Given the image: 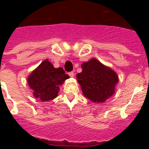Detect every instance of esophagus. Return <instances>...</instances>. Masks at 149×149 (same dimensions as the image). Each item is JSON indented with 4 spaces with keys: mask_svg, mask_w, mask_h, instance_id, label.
<instances>
[{
    "mask_svg": "<svg viewBox=\"0 0 149 149\" xmlns=\"http://www.w3.org/2000/svg\"><path fill=\"white\" fill-rule=\"evenodd\" d=\"M68 75L70 76L71 77H73L74 76V73L73 72H69V73H68Z\"/></svg>",
    "mask_w": 149,
    "mask_h": 149,
    "instance_id": "34e87169",
    "label": "esophagus"
}]
</instances>
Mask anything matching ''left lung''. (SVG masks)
I'll list each match as a JSON object with an SVG mask.
<instances>
[{"instance_id":"1","label":"left lung","mask_w":149,"mask_h":149,"mask_svg":"<svg viewBox=\"0 0 149 149\" xmlns=\"http://www.w3.org/2000/svg\"><path fill=\"white\" fill-rule=\"evenodd\" d=\"M81 67L82 72L76 77L85 97L101 103L114 94L119 77L113 69L95 58L84 63Z\"/></svg>"}]
</instances>
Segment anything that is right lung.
<instances>
[{"label": "right lung", "mask_w": 149, "mask_h": 149, "mask_svg": "<svg viewBox=\"0 0 149 149\" xmlns=\"http://www.w3.org/2000/svg\"><path fill=\"white\" fill-rule=\"evenodd\" d=\"M68 78L63 68H54L45 60L28 76L27 83L36 98L47 101L57 97L60 86Z\"/></svg>", "instance_id": "right-lung-1"}]
</instances>
